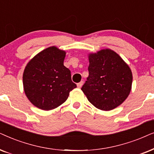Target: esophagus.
I'll return each instance as SVG.
<instances>
[{"label": "esophagus", "mask_w": 154, "mask_h": 154, "mask_svg": "<svg viewBox=\"0 0 154 154\" xmlns=\"http://www.w3.org/2000/svg\"><path fill=\"white\" fill-rule=\"evenodd\" d=\"M83 84H84V82L83 81H81L80 82H79V83H77V87H79V88H81L82 87V86L83 85Z\"/></svg>", "instance_id": "obj_1"}]
</instances>
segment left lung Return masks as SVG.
Segmentation results:
<instances>
[{
    "label": "left lung",
    "mask_w": 154,
    "mask_h": 154,
    "mask_svg": "<svg viewBox=\"0 0 154 154\" xmlns=\"http://www.w3.org/2000/svg\"><path fill=\"white\" fill-rule=\"evenodd\" d=\"M89 77L82 87L96 108L110 110L120 106L131 91L132 74L119 55L110 49L89 55Z\"/></svg>",
    "instance_id": "1"
}]
</instances>
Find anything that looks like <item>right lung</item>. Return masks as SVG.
Returning a JSON list of instances; mask_svg holds the SVG:
<instances>
[{
    "label": "right lung",
    "mask_w": 154,
    "mask_h": 154,
    "mask_svg": "<svg viewBox=\"0 0 154 154\" xmlns=\"http://www.w3.org/2000/svg\"><path fill=\"white\" fill-rule=\"evenodd\" d=\"M65 52L52 46L38 53L24 69L23 85L31 103L40 109H54L77 87L70 70L63 65Z\"/></svg>",
    "instance_id": "right-lung-1"
}]
</instances>
